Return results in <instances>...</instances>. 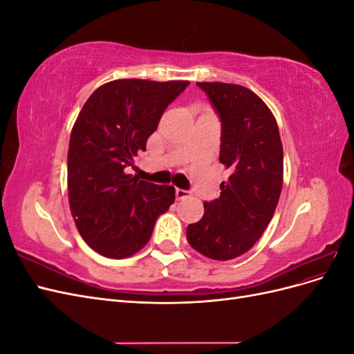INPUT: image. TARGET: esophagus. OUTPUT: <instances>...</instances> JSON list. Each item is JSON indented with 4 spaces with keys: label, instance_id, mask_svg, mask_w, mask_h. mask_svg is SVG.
<instances>
[{
    "label": "esophagus",
    "instance_id": "34e87169",
    "mask_svg": "<svg viewBox=\"0 0 354 354\" xmlns=\"http://www.w3.org/2000/svg\"><path fill=\"white\" fill-rule=\"evenodd\" d=\"M190 194H189V192L187 190H183V189H176V196H177V199L178 201H181V199H186L187 196H189Z\"/></svg>",
    "mask_w": 354,
    "mask_h": 354
}]
</instances>
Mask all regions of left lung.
<instances>
[{"instance_id": "obj_1", "label": "left lung", "mask_w": 354, "mask_h": 354, "mask_svg": "<svg viewBox=\"0 0 354 354\" xmlns=\"http://www.w3.org/2000/svg\"><path fill=\"white\" fill-rule=\"evenodd\" d=\"M221 120L220 162L230 171L220 198L203 203L189 224L190 246L211 260L227 261L250 251L270 223L283 183V147L272 111L238 84L198 82Z\"/></svg>"}]
</instances>
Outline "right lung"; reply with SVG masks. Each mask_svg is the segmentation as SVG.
Wrapping results in <instances>:
<instances>
[{
  "label": "right lung",
  "instance_id": "1",
  "mask_svg": "<svg viewBox=\"0 0 354 354\" xmlns=\"http://www.w3.org/2000/svg\"><path fill=\"white\" fill-rule=\"evenodd\" d=\"M189 81L115 80L95 90L75 121L68 151L69 207L91 250L121 260L140 251L156 218L176 199L173 186L125 174Z\"/></svg>",
  "mask_w": 354,
  "mask_h": 354
}]
</instances>
